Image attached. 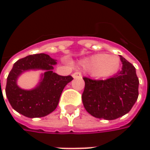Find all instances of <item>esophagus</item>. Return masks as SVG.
I'll return each mask as SVG.
<instances>
[{
    "instance_id": "1",
    "label": "esophagus",
    "mask_w": 150,
    "mask_h": 150,
    "mask_svg": "<svg viewBox=\"0 0 150 150\" xmlns=\"http://www.w3.org/2000/svg\"><path fill=\"white\" fill-rule=\"evenodd\" d=\"M72 78H82V74H81V72H75L74 73H72Z\"/></svg>"
}]
</instances>
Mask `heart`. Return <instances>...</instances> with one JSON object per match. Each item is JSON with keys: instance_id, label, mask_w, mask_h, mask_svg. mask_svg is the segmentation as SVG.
<instances>
[{"instance_id": "b5f03b06", "label": "heart", "mask_w": 150, "mask_h": 150, "mask_svg": "<svg viewBox=\"0 0 150 150\" xmlns=\"http://www.w3.org/2000/svg\"><path fill=\"white\" fill-rule=\"evenodd\" d=\"M80 64L98 78H109L120 69L121 60L116 55L97 53L80 61Z\"/></svg>"}]
</instances>
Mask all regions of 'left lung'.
Returning <instances> with one entry per match:
<instances>
[{"mask_svg":"<svg viewBox=\"0 0 150 150\" xmlns=\"http://www.w3.org/2000/svg\"><path fill=\"white\" fill-rule=\"evenodd\" d=\"M122 69L112 78L93 80L83 78V106L92 116L113 120L129 112L139 97V78L135 67L120 56Z\"/></svg>","mask_w":150,"mask_h":150,"instance_id":"left-lung-1","label":"left lung"}]
</instances>
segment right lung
Segmentation results:
<instances>
[{"label": "right lung", "instance_id": "obj_1", "mask_svg": "<svg viewBox=\"0 0 150 150\" xmlns=\"http://www.w3.org/2000/svg\"><path fill=\"white\" fill-rule=\"evenodd\" d=\"M57 60L45 53L29 55L16 62L6 81V94L12 108L27 118H41L57 108L62 90L73 78L53 72ZM41 70L38 83L32 90L21 89L17 83L22 73Z\"/></svg>", "mask_w": 150, "mask_h": 150}]
</instances>
